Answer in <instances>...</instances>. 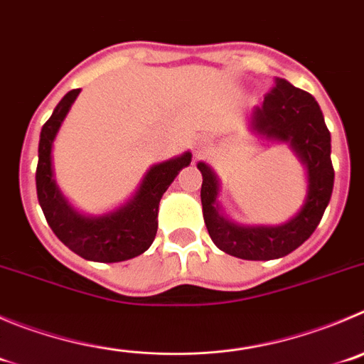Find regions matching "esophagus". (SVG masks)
Wrapping results in <instances>:
<instances>
[{
	"mask_svg": "<svg viewBox=\"0 0 364 364\" xmlns=\"http://www.w3.org/2000/svg\"><path fill=\"white\" fill-rule=\"evenodd\" d=\"M203 151H205V147H201V151H198V152H203Z\"/></svg>",
	"mask_w": 364,
	"mask_h": 364,
	"instance_id": "34e87169",
	"label": "esophagus"
}]
</instances>
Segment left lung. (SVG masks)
<instances>
[{"label": "left lung", "mask_w": 364, "mask_h": 364, "mask_svg": "<svg viewBox=\"0 0 364 364\" xmlns=\"http://www.w3.org/2000/svg\"><path fill=\"white\" fill-rule=\"evenodd\" d=\"M251 131L266 140L282 141L293 149L307 168V196L300 212L278 226H242L220 213L217 196L219 179L206 163L199 161L203 174V217L210 237L219 250L244 260L280 259L296 250L318 228L334 188L331 161V132L323 113L311 93L298 90L284 79L255 107Z\"/></svg>", "instance_id": "left-lung-1"}]
</instances>
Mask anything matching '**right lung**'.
<instances>
[{
	"mask_svg": "<svg viewBox=\"0 0 364 364\" xmlns=\"http://www.w3.org/2000/svg\"><path fill=\"white\" fill-rule=\"evenodd\" d=\"M79 93L80 90L68 91L41 129L36 172L37 199L53 233L64 246L82 259L93 262H122L134 259L151 247L158 232L159 201L179 171L190 165L192 154L185 152L178 158L152 165L134 196L113 212L98 217L82 215L66 201L59 190L53 179L52 165L53 140Z\"/></svg>",
	"mask_w": 364,
	"mask_h": 364,
	"instance_id": "add662e5",
	"label": "right lung"
}]
</instances>
